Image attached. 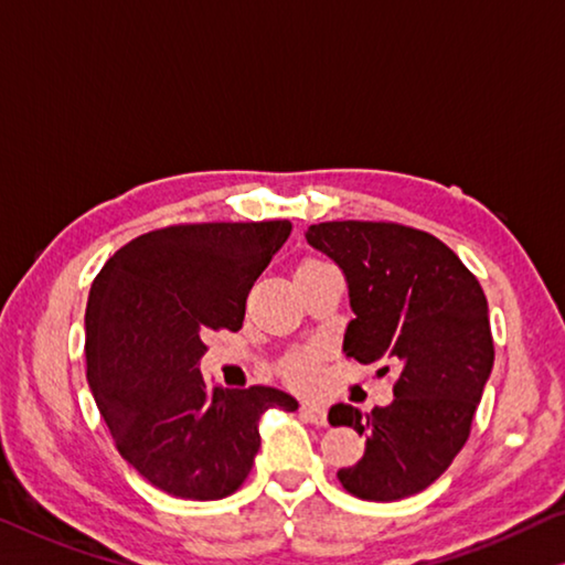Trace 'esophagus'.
Segmentation results:
<instances>
[{
  "mask_svg": "<svg viewBox=\"0 0 565 565\" xmlns=\"http://www.w3.org/2000/svg\"><path fill=\"white\" fill-rule=\"evenodd\" d=\"M300 414L306 416L310 424H316V427H326V424H328L326 406L318 404V402H302L300 404Z\"/></svg>",
  "mask_w": 565,
  "mask_h": 565,
  "instance_id": "esophagus-1",
  "label": "esophagus"
}]
</instances>
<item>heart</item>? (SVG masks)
I'll return each mask as SVG.
<instances>
[{
    "mask_svg": "<svg viewBox=\"0 0 565 565\" xmlns=\"http://www.w3.org/2000/svg\"><path fill=\"white\" fill-rule=\"evenodd\" d=\"M285 373H288V379L295 381V384L308 386L310 381L316 379V353L308 351L295 355L292 361H288V366H285Z\"/></svg>",
    "mask_w": 565,
    "mask_h": 565,
    "instance_id": "obj_1",
    "label": "heart"
}]
</instances>
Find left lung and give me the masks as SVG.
Segmentation results:
<instances>
[{
	"label": "left lung",
	"mask_w": 565,
	"mask_h": 565,
	"mask_svg": "<svg viewBox=\"0 0 565 565\" xmlns=\"http://www.w3.org/2000/svg\"><path fill=\"white\" fill-rule=\"evenodd\" d=\"M349 285L353 320L343 353L396 371L394 402L371 414L331 406L328 422L366 437V452L338 470L361 500L409 498L452 465L470 437L494 349L488 298L445 242L392 222H323L306 232Z\"/></svg>",
	"instance_id": "left-lung-1"
}]
</instances>
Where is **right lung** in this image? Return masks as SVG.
I'll return each instance as SVG.
<instances>
[{
  "instance_id": "obj_1",
  "label": "right lung",
  "mask_w": 565,
  "mask_h": 565,
  "mask_svg": "<svg viewBox=\"0 0 565 565\" xmlns=\"http://www.w3.org/2000/svg\"><path fill=\"white\" fill-rule=\"evenodd\" d=\"M290 222L177 224L141 234L93 280L85 308L88 386L120 457L181 500H222L245 482L259 416L295 412L273 386L206 384L212 331H239L253 285Z\"/></svg>"
}]
</instances>
